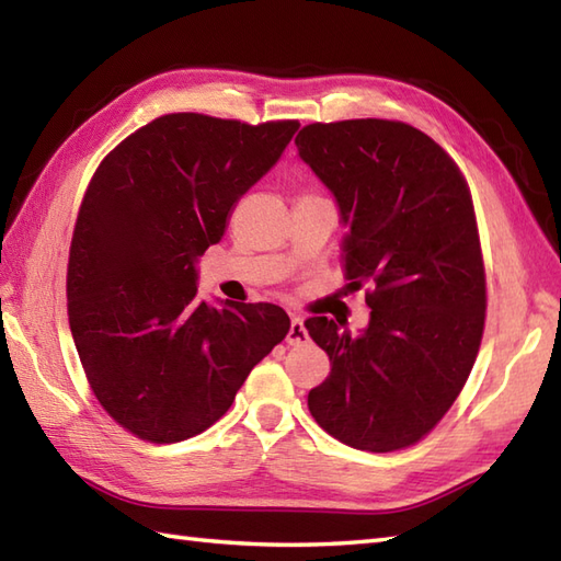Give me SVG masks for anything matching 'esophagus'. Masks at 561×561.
I'll return each mask as SVG.
<instances>
[{
  "mask_svg": "<svg viewBox=\"0 0 561 561\" xmlns=\"http://www.w3.org/2000/svg\"><path fill=\"white\" fill-rule=\"evenodd\" d=\"M308 340V330L304 325V318L299 316H291V325H289V332H287V342L294 344V347H301V344H306Z\"/></svg>",
  "mask_w": 561,
  "mask_h": 561,
  "instance_id": "esophagus-1",
  "label": "esophagus"
}]
</instances>
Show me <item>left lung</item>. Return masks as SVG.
Masks as SVG:
<instances>
[{"label": "left lung", "mask_w": 561, "mask_h": 561, "mask_svg": "<svg viewBox=\"0 0 561 561\" xmlns=\"http://www.w3.org/2000/svg\"><path fill=\"white\" fill-rule=\"evenodd\" d=\"M296 149L337 202L350 284L374 289L356 335L325 316L306 320L330 356L308 410L352 448L412 446L456 402L482 340L486 291L468 183L404 123H316Z\"/></svg>", "instance_id": "1"}]
</instances>
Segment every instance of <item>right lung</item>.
Returning <instances> with one entry per match:
<instances>
[{
	"label": "right lung",
	"mask_w": 561,
	"mask_h": 561,
	"mask_svg": "<svg viewBox=\"0 0 561 561\" xmlns=\"http://www.w3.org/2000/svg\"><path fill=\"white\" fill-rule=\"evenodd\" d=\"M296 129L173 113L93 173L71 236L69 328L93 396L135 436L175 444L205 432L287 337L279 306L199 299L197 262Z\"/></svg>",
	"instance_id": "add662e5"
}]
</instances>
